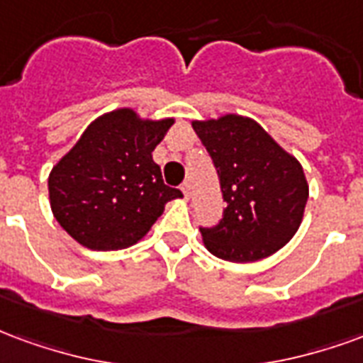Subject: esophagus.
<instances>
[{
	"label": "esophagus",
	"instance_id": "34e87169",
	"mask_svg": "<svg viewBox=\"0 0 363 363\" xmlns=\"http://www.w3.org/2000/svg\"><path fill=\"white\" fill-rule=\"evenodd\" d=\"M182 193H184L185 199H189V197H191V189H189V184L182 185Z\"/></svg>",
	"mask_w": 363,
	"mask_h": 363
}]
</instances>
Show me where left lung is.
<instances>
[{"label": "left lung", "instance_id": "1", "mask_svg": "<svg viewBox=\"0 0 363 363\" xmlns=\"http://www.w3.org/2000/svg\"><path fill=\"white\" fill-rule=\"evenodd\" d=\"M193 131L213 158L224 216L214 228H201L214 257L253 263L284 247L298 232L309 197L300 160L240 113L193 120Z\"/></svg>", "mask_w": 363, "mask_h": 363}]
</instances>
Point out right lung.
Masks as SVG:
<instances>
[{"instance_id":"1","label":"right lung","mask_w":363,"mask_h":363,"mask_svg":"<svg viewBox=\"0 0 363 363\" xmlns=\"http://www.w3.org/2000/svg\"><path fill=\"white\" fill-rule=\"evenodd\" d=\"M174 118H141L133 108L98 116L48 176L50 207L75 242L94 251L141 242L166 203L184 197L164 184L152 150Z\"/></svg>"}]
</instances>
